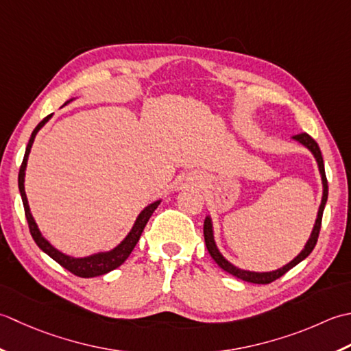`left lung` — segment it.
I'll use <instances>...</instances> for the list:
<instances>
[{
	"mask_svg": "<svg viewBox=\"0 0 351 351\" xmlns=\"http://www.w3.org/2000/svg\"><path fill=\"white\" fill-rule=\"evenodd\" d=\"M294 139L298 141L300 144H303L304 147H307L312 152V154L315 156V159L318 162V168H319V173H321V178H323V199H321V204H319V210H318V217L315 221V226H313V230L309 241H307V244L304 247V250L302 253H300L294 261H291L288 265L282 267L280 269H276V271H271V273H252V271H244V269H239L236 268L234 265H232L230 262L226 261L223 254L218 252V248L215 245V241H213V230H212V221L210 218L207 217L204 219V242H206V247H207V252L212 256V259L215 261L218 265L223 268L224 271H227L228 274H232L234 277L241 278V280H245L250 283H259V285H267L277 280L278 277H282L283 274L288 273L291 268H294L295 265H298L300 262L304 261L307 256L312 253V250L315 248L317 245V241H318V234H319V228H321V221H323V212H324V206L327 202V195H328V186H327V177H326V171H324V162H323V156H321V149L318 147V144L315 142V139L311 138L307 133H300L295 134Z\"/></svg>",
	"mask_w": 351,
	"mask_h": 351,
	"instance_id": "1",
	"label": "left lung"
}]
</instances>
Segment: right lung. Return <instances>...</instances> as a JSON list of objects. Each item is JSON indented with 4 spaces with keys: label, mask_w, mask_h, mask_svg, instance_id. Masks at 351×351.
<instances>
[{
    "label": "right lung",
    "mask_w": 351,
    "mask_h": 351,
    "mask_svg": "<svg viewBox=\"0 0 351 351\" xmlns=\"http://www.w3.org/2000/svg\"><path fill=\"white\" fill-rule=\"evenodd\" d=\"M53 115H48L47 118H44L40 121V123L36 125V128L32 133V138L28 141V145L25 148V154H24V160L21 163V168H19V174H18V186H19V192H21V197H23V204H24V210H25V218H27V223H28V228H30V233L33 236V239L38 247L42 250V252H45L51 259H54L59 265H62L65 269H68L69 273H73L77 277H83V278H89V277H97V276H103L106 273H109V271L118 268L119 265H123L125 262V259L130 253L133 252V248L138 244V241L141 238L142 232H144V228L148 223L149 217L153 215V212L157 209V206H159L160 202H154L153 204L147 206L144 210L139 213L138 219H136V223L133 226V228L125 236V239L121 242V244L113 248L112 252H107V253H98L94 256H89V257H80V259H77V257H71L63 254L60 252H57V250L49 244V242L44 238V236L40 234L38 226H36L34 219L30 213V207H28V202H27V195H25V191H24V176H25V167H27V159H28V154H30V149L33 145V141L36 138V133H38L47 121L51 118Z\"/></svg>",
    "instance_id": "right-lung-1"
}]
</instances>
